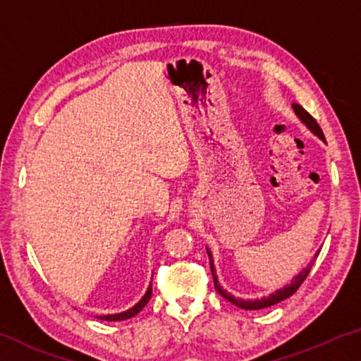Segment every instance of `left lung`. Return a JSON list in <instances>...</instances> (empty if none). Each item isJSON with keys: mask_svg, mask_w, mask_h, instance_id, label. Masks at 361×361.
I'll return each mask as SVG.
<instances>
[{"mask_svg": "<svg viewBox=\"0 0 361 361\" xmlns=\"http://www.w3.org/2000/svg\"><path fill=\"white\" fill-rule=\"evenodd\" d=\"M293 109H294V113H296L298 118L301 119L302 123L306 124L307 128L314 132V134H316L317 137H321V139H322L324 142H326V137H324V132H322V129H321V126L317 124V121L314 119L312 116L309 114L307 111L302 108V106L293 104ZM207 255H209V265H211L212 280H214V286H216V289H217V293H219L221 296L224 298V299H227V301H229V302L235 304L237 307L248 309V311H257V309H265V307L275 306V304L284 301V299H288L289 296H293V294L296 293L298 289H299V286H301V284L304 283V280H306L307 275H309V271H311V268H312V265H309L307 268H304V270H302L301 273H299V275H298L296 278H294V280L291 281V284H289V286H284L283 289H280V291L270 294V296H268V298L255 299V301H245V299H237V298H233L231 293H227L226 289H222L219 281H217L216 270H214V263H212V257H211V252H209V250H207ZM317 255H319V252L316 253V257H317Z\"/></svg>", "mask_w": 361, "mask_h": 361, "instance_id": "left-lung-1", "label": "left lung"}]
</instances>
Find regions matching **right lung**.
<instances>
[{
    "instance_id": "right-lung-1",
    "label": "right lung",
    "mask_w": 361,
    "mask_h": 361,
    "mask_svg": "<svg viewBox=\"0 0 361 361\" xmlns=\"http://www.w3.org/2000/svg\"><path fill=\"white\" fill-rule=\"evenodd\" d=\"M150 296H152V286H149V289H147V293H145V296L142 298L134 307H130L129 311L121 312V314H111V316H99V319H101V321H111V322H113V321H126V319L134 317L142 311V309L145 307V304L150 301Z\"/></svg>"
}]
</instances>
